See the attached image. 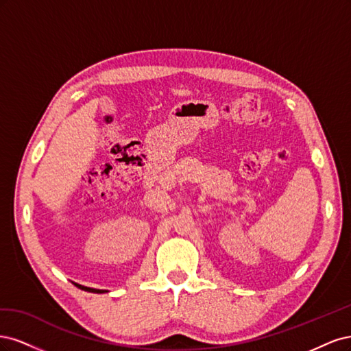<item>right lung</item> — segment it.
<instances>
[{
  "label": "right lung",
  "instance_id": "right-lung-1",
  "mask_svg": "<svg viewBox=\"0 0 351 351\" xmlns=\"http://www.w3.org/2000/svg\"><path fill=\"white\" fill-rule=\"evenodd\" d=\"M74 285L79 287V289L84 290V291H90V293H105V290H97V289H89V287H84V285H80V284H76L74 282Z\"/></svg>",
  "mask_w": 351,
  "mask_h": 351
}]
</instances>
